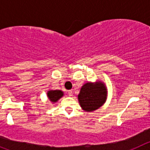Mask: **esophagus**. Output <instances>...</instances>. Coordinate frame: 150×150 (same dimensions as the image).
<instances>
[{"label": "esophagus", "mask_w": 150, "mask_h": 150, "mask_svg": "<svg viewBox=\"0 0 150 150\" xmlns=\"http://www.w3.org/2000/svg\"><path fill=\"white\" fill-rule=\"evenodd\" d=\"M67 94H68L69 96H72V95H73V91H68Z\"/></svg>", "instance_id": "esophagus-1"}]
</instances>
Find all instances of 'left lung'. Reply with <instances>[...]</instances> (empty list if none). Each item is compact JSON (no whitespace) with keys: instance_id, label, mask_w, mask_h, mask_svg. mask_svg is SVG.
<instances>
[{"instance_id":"1","label":"left lung","mask_w":150,"mask_h":150,"mask_svg":"<svg viewBox=\"0 0 150 150\" xmlns=\"http://www.w3.org/2000/svg\"><path fill=\"white\" fill-rule=\"evenodd\" d=\"M107 98V86L105 83L100 80L85 83L78 95L79 105L86 112H92L100 108L104 105Z\"/></svg>"}]
</instances>
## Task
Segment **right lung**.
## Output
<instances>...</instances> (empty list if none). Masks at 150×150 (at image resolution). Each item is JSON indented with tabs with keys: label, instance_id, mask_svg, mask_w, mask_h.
Instances as JSON below:
<instances>
[{
	"label": "right lung",
	"instance_id": "right-lung-1",
	"mask_svg": "<svg viewBox=\"0 0 150 150\" xmlns=\"http://www.w3.org/2000/svg\"><path fill=\"white\" fill-rule=\"evenodd\" d=\"M63 96L64 92L62 90H49L47 91V97L52 104L56 103Z\"/></svg>",
	"mask_w": 150,
	"mask_h": 150
}]
</instances>
